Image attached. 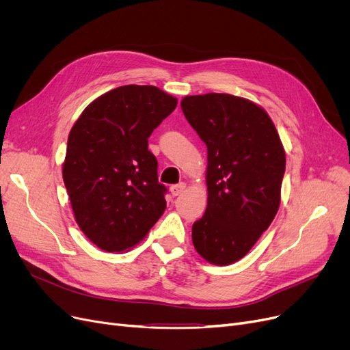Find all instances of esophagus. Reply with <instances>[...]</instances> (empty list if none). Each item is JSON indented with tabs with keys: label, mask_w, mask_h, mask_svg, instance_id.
<instances>
[{
	"label": "esophagus",
	"mask_w": 350,
	"mask_h": 350,
	"mask_svg": "<svg viewBox=\"0 0 350 350\" xmlns=\"http://www.w3.org/2000/svg\"><path fill=\"white\" fill-rule=\"evenodd\" d=\"M185 190H186V183H178V185H174V186L170 187V191L174 197L183 194V193H185Z\"/></svg>",
	"instance_id": "34e87169"
}]
</instances>
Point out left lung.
<instances>
[{
	"label": "left lung",
	"mask_w": 350,
	"mask_h": 350,
	"mask_svg": "<svg viewBox=\"0 0 350 350\" xmlns=\"http://www.w3.org/2000/svg\"><path fill=\"white\" fill-rule=\"evenodd\" d=\"M181 109L207 146V208L193 224L196 251L214 265L241 260L281 203L285 150L265 110L228 94L186 96Z\"/></svg>",
	"instance_id": "8db88e82"
}]
</instances>
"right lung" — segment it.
Listing matches in <instances>:
<instances>
[{"label":"right lung","mask_w":350,"mask_h":350,"mask_svg":"<svg viewBox=\"0 0 350 350\" xmlns=\"http://www.w3.org/2000/svg\"><path fill=\"white\" fill-rule=\"evenodd\" d=\"M177 99L152 85H126L95 99L72 126L62 176L77 223L103 251L139 244L165 210V186L149 152Z\"/></svg>","instance_id":"add662e5"}]
</instances>
